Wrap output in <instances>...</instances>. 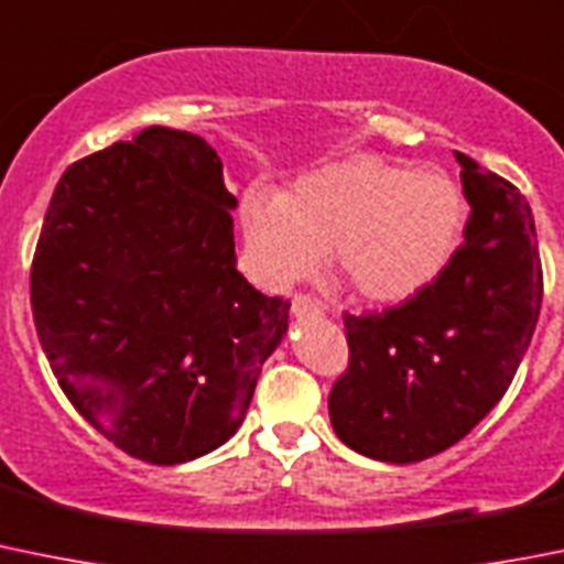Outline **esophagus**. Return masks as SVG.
Wrapping results in <instances>:
<instances>
[{
    "label": "esophagus",
    "mask_w": 564,
    "mask_h": 564,
    "mask_svg": "<svg viewBox=\"0 0 564 564\" xmlns=\"http://www.w3.org/2000/svg\"><path fill=\"white\" fill-rule=\"evenodd\" d=\"M292 314L297 319L319 317V314H323V306H319L314 297H308V294H294V297H292Z\"/></svg>",
    "instance_id": "34e87169"
}]
</instances>
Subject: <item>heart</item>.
Instances as JSON below:
<instances>
[{
    "instance_id": "1",
    "label": "heart",
    "mask_w": 564,
    "mask_h": 564,
    "mask_svg": "<svg viewBox=\"0 0 564 564\" xmlns=\"http://www.w3.org/2000/svg\"><path fill=\"white\" fill-rule=\"evenodd\" d=\"M241 225L270 286L317 272L330 247L336 272L359 297L398 306L448 270L467 205L442 172L354 155L297 177L281 197H247Z\"/></svg>"
}]
</instances>
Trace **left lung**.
Returning a JSON list of instances; mask_svg holds the SVG:
<instances>
[{
  "instance_id": "obj_1",
  "label": "left lung",
  "mask_w": 564,
  "mask_h": 564,
  "mask_svg": "<svg viewBox=\"0 0 564 564\" xmlns=\"http://www.w3.org/2000/svg\"><path fill=\"white\" fill-rule=\"evenodd\" d=\"M470 203L465 241L423 294L383 314H345L347 370L330 425L356 454L412 465L481 423L512 383L543 303V264L523 194L456 152Z\"/></svg>"
}]
</instances>
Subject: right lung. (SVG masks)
<instances>
[{
    "instance_id": "add662e5",
    "label": "right lung",
    "mask_w": 564,
    "mask_h": 564,
    "mask_svg": "<svg viewBox=\"0 0 564 564\" xmlns=\"http://www.w3.org/2000/svg\"><path fill=\"white\" fill-rule=\"evenodd\" d=\"M217 150L147 128L63 172L30 303L72 406L116 448L183 465L239 431L289 303L236 270Z\"/></svg>"
}]
</instances>
